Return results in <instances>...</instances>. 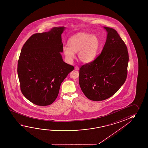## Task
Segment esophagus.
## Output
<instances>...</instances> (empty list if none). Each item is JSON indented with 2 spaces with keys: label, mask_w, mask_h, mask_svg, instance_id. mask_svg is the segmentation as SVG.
<instances>
[{
  "label": "esophagus",
  "mask_w": 148,
  "mask_h": 148,
  "mask_svg": "<svg viewBox=\"0 0 148 148\" xmlns=\"http://www.w3.org/2000/svg\"><path fill=\"white\" fill-rule=\"evenodd\" d=\"M74 69H75V70L78 71L79 70V67L77 66H75V68H74Z\"/></svg>",
  "instance_id": "1"
}]
</instances>
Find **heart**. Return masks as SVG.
<instances>
[{"label":"heart","instance_id":"heart-1","mask_svg":"<svg viewBox=\"0 0 148 148\" xmlns=\"http://www.w3.org/2000/svg\"><path fill=\"white\" fill-rule=\"evenodd\" d=\"M69 47L64 46L63 53L66 60L71 62L78 53V57L84 63L95 60L101 47V42L97 36L80 32L71 36L68 41Z\"/></svg>","mask_w":148,"mask_h":148}]
</instances>
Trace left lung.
<instances>
[{
  "instance_id": "1",
  "label": "left lung",
  "mask_w": 148,
  "mask_h": 148,
  "mask_svg": "<svg viewBox=\"0 0 148 148\" xmlns=\"http://www.w3.org/2000/svg\"><path fill=\"white\" fill-rule=\"evenodd\" d=\"M107 32L104 46L99 56L79 69V84L88 99L100 101L116 93L126 80L128 51L116 30L104 27Z\"/></svg>"
}]
</instances>
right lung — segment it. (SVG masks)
Listing matches in <instances>:
<instances>
[{
	"instance_id": "right-lung-1",
	"label": "right lung",
	"mask_w": 148,
	"mask_h": 148,
	"mask_svg": "<svg viewBox=\"0 0 148 148\" xmlns=\"http://www.w3.org/2000/svg\"><path fill=\"white\" fill-rule=\"evenodd\" d=\"M64 27L32 35L22 47L17 74L23 95L39 106H47L57 97L62 82L74 66L64 62L61 34Z\"/></svg>"
}]
</instances>
